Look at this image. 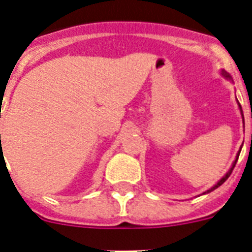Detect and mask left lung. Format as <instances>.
<instances>
[{
	"instance_id": "1",
	"label": "left lung",
	"mask_w": 252,
	"mask_h": 252,
	"mask_svg": "<svg viewBox=\"0 0 252 252\" xmlns=\"http://www.w3.org/2000/svg\"><path fill=\"white\" fill-rule=\"evenodd\" d=\"M222 74H223L224 77L230 78V75L227 74V72H224V70H222ZM237 103H239V102H237ZM239 107H240V110H241V113H242V108H241V104H240V103H239ZM242 119H244V115H242ZM251 136H252V135H251ZM240 151H241V150H240ZM240 151H239V154H237V157H236V160H235V161H233V164H232V166H231V169H230V170H228V171H227V174L224 175V177L222 178V179L220 180V182H218V183L216 184L215 187H212V188H211V189H208V190H207V192H204L203 194H206V193H209V192H212V190H215V189H217L218 187H220V186H222V184H223L224 182H226V180L228 179V177H230V175H231V173H232L233 168H235L236 162H237V160H239V157H240Z\"/></svg>"
}]
</instances>
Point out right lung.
I'll list each match as a JSON object with an SVG mask.
<instances>
[{
    "label": "right lung",
    "mask_w": 252,
    "mask_h": 252,
    "mask_svg": "<svg viewBox=\"0 0 252 252\" xmlns=\"http://www.w3.org/2000/svg\"><path fill=\"white\" fill-rule=\"evenodd\" d=\"M0 139H1V135H0Z\"/></svg>",
    "instance_id": "right-lung-1"
}]
</instances>
